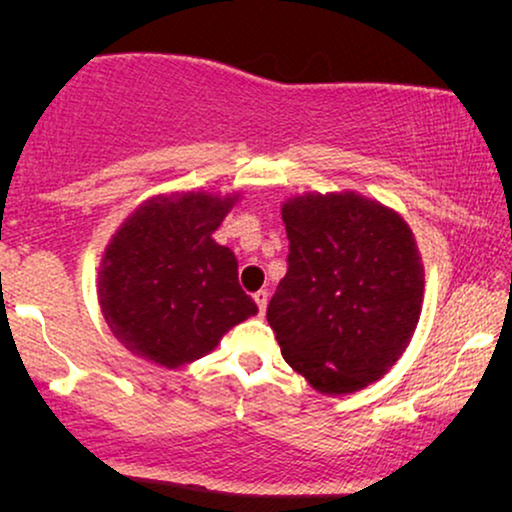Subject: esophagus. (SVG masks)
Instances as JSON below:
<instances>
[{
    "label": "esophagus",
    "mask_w": 512,
    "mask_h": 512,
    "mask_svg": "<svg viewBox=\"0 0 512 512\" xmlns=\"http://www.w3.org/2000/svg\"><path fill=\"white\" fill-rule=\"evenodd\" d=\"M254 300H256V305H258V312L265 314V307H268V300H270L268 291H258V293H254Z\"/></svg>",
    "instance_id": "34e87169"
}]
</instances>
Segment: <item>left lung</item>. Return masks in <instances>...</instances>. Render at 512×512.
<instances>
[{
  "instance_id": "left-lung-1",
  "label": "left lung",
  "mask_w": 512,
  "mask_h": 512,
  "mask_svg": "<svg viewBox=\"0 0 512 512\" xmlns=\"http://www.w3.org/2000/svg\"><path fill=\"white\" fill-rule=\"evenodd\" d=\"M289 272L268 324L289 366L326 396L384 377L415 335L424 263L396 209L356 191L303 193L282 202Z\"/></svg>"
}]
</instances>
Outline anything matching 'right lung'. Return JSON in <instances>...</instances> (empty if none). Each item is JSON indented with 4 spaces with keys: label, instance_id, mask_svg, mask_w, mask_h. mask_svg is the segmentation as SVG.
<instances>
[{
    "label": "right lung",
    "instance_id": "obj_1",
    "mask_svg": "<svg viewBox=\"0 0 512 512\" xmlns=\"http://www.w3.org/2000/svg\"><path fill=\"white\" fill-rule=\"evenodd\" d=\"M240 195H153L111 235L97 270V303L132 356L181 368L258 314L237 282L235 254L212 237Z\"/></svg>",
    "mask_w": 512,
    "mask_h": 512
}]
</instances>
